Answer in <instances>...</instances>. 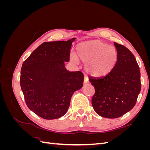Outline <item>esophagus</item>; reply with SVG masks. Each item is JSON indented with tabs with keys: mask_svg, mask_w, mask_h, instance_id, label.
<instances>
[{
	"mask_svg": "<svg viewBox=\"0 0 150 150\" xmlns=\"http://www.w3.org/2000/svg\"><path fill=\"white\" fill-rule=\"evenodd\" d=\"M89 83V81L88 77L87 76H85L84 78V84H88Z\"/></svg>",
	"mask_w": 150,
	"mask_h": 150,
	"instance_id": "1",
	"label": "esophagus"
}]
</instances>
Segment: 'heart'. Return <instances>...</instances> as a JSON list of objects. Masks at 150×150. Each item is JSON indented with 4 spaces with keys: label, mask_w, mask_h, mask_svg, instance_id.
<instances>
[{
    "label": "heart",
    "mask_w": 150,
    "mask_h": 150,
    "mask_svg": "<svg viewBox=\"0 0 150 150\" xmlns=\"http://www.w3.org/2000/svg\"><path fill=\"white\" fill-rule=\"evenodd\" d=\"M78 58L86 64L89 74L96 77H103L108 74L114 67L117 57L116 49L99 40L86 41L76 47ZM78 58L71 55V59L78 62Z\"/></svg>",
    "instance_id": "1"
}]
</instances>
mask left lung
<instances>
[{
	"label": "left lung",
	"instance_id": "obj_1",
	"mask_svg": "<svg viewBox=\"0 0 150 150\" xmlns=\"http://www.w3.org/2000/svg\"><path fill=\"white\" fill-rule=\"evenodd\" d=\"M117 57L111 71L102 78H89L94 87L92 105L98 115L117 118L132 109L141 91L139 67L129 50L114 42Z\"/></svg>",
	"mask_w": 150,
	"mask_h": 150
}]
</instances>
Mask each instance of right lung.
Listing matches in <instances>:
<instances>
[{"label":"right lung","instance_id":"1","mask_svg":"<svg viewBox=\"0 0 150 150\" xmlns=\"http://www.w3.org/2000/svg\"><path fill=\"white\" fill-rule=\"evenodd\" d=\"M75 39L44 42L22 64L20 83L25 103L42 118L64 116L72 94L83 87L82 72H69L64 64Z\"/></svg>","mask_w":150,"mask_h":150}]
</instances>
